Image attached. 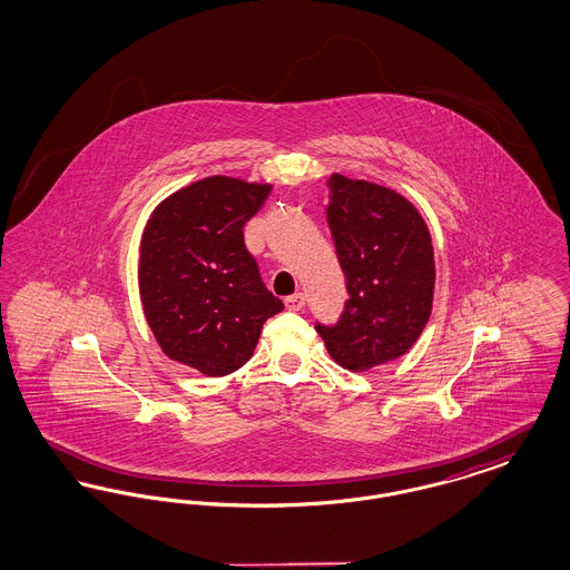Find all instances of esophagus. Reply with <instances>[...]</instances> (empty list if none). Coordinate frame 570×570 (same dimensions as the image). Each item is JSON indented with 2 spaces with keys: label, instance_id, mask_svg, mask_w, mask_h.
Returning <instances> with one entry per match:
<instances>
[{
  "label": "esophagus",
  "instance_id": "1",
  "mask_svg": "<svg viewBox=\"0 0 570 570\" xmlns=\"http://www.w3.org/2000/svg\"><path fill=\"white\" fill-rule=\"evenodd\" d=\"M284 305H286V309H291V312H298V309L305 307V295H303V293L291 295V297L284 298Z\"/></svg>",
  "mask_w": 570,
  "mask_h": 570
}]
</instances>
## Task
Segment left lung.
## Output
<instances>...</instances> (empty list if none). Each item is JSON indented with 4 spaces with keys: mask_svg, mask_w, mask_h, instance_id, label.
Returning a JSON list of instances; mask_svg holds the SVG:
<instances>
[{
    "mask_svg": "<svg viewBox=\"0 0 570 570\" xmlns=\"http://www.w3.org/2000/svg\"><path fill=\"white\" fill-rule=\"evenodd\" d=\"M326 222L348 301L335 325L316 323L331 358L365 372L407 353L430 321L434 247L425 219L402 194L328 177Z\"/></svg>",
    "mask_w": 570,
    "mask_h": 570,
    "instance_id": "8db88e82",
    "label": "left lung"
}]
</instances>
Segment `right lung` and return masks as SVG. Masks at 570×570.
Returning a JSON list of instances; mask_svg holds the SVG:
<instances>
[{"mask_svg":"<svg viewBox=\"0 0 570 570\" xmlns=\"http://www.w3.org/2000/svg\"><path fill=\"white\" fill-rule=\"evenodd\" d=\"M269 184L207 177L163 200L138 263L145 318L173 361L226 376L249 361L267 318L284 309L247 252L244 226Z\"/></svg>","mask_w":570,"mask_h":570,"instance_id":"obj_1","label":"right lung"}]
</instances>
